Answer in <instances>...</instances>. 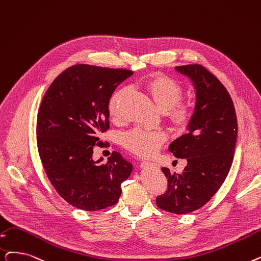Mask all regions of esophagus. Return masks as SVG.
I'll use <instances>...</instances> for the list:
<instances>
[{
    "instance_id": "esophagus-1",
    "label": "esophagus",
    "mask_w": 261,
    "mask_h": 261,
    "mask_svg": "<svg viewBox=\"0 0 261 261\" xmlns=\"http://www.w3.org/2000/svg\"><path fill=\"white\" fill-rule=\"evenodd\" d=\"M141 166L143 168H147V167H154V168H158L159 166L155 164V163H152V162H149V161H143L141 163Z\"/></svg>"
}]
</instances>
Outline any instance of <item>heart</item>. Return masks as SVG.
<instances>
[{"mask_svg":"<svg viewBox=\"0 0 261 261\" xmlns=\"http://www.w3.org/2000/svg\"><path fill=\"white\" fill-rule=\"evenodd\" d=\"M146 89L154 103L177 126H185L193 114L191 102L180 100L184 88L179 82L164 74H156L146 83ZM128 87H122L112 96L110 100V113L115 119L119 118V105L123 97L129 93ZM167 135L162 130H144L135 128L122 137V145L127 150L141 155L153 154L166 140Z\"/></svg>","mask_w":261,"mask_h":261,"instance_id":"obj_1","label":"heart"}]
</instances>
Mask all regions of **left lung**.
<instances>
[{
	"label": "left lung",
	"mask_w": 261,
	"mask_h": 261,
	"mask_svg": "<svg viewBox=\"0 0 261 261\" xmlns=\"http://www.w3.org/2000/svg\"><path fill=\"white\" fill-rule=\"evenodd\" d=\"M196 90V105L188 132L168 147L176 158L187 159L182 173L169 172L167 190L155 199L156 206L167 212H193L211 199L227 177L233 160L238 122L227 89L205 67L194 64L178 66Z\"/></svg>",
	"instance_id": "left-lung-1"
}]
</instances>
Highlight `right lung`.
<instances>
[{
    "instance_id": "1",
    "label": "right lung",
    "mask_w": 261,
    "mask_h": 261,
    "mask_svg": "<svg viewBox=\"0 0 261 261\" xmlns=\"http://www.w3.org/2000/svg\"><path fill=\"white\" fill-rule=\"evenodd\" d=\"M133 71L86 64L64 70L44 94L37 115V147L51 185L71 206L85 211L114 206L132 164L114 152L93 160L94 146L110 128L109 102Z\"/></svg>"
}]
</instances>
